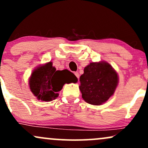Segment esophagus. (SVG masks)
<instances>
[{"instance_id":"1","label":"esophagus","mask_w":148,"mask_h":148,"mask_svg":"<svg viewBox=\"0 0 148 148\" xmlns=\"http://www.w3.org/2000/svg\"><path fill=\"white\" fill-rule=\"evenodd\" d=\"M74 74H75V76L77 77V79H79V74L78 72H74Z\"/></svg>"}]
</instances>
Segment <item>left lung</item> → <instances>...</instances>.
<instances>
[{
  "instance_id": "1",
  "label": "left lung",
  "mask_w": 148,
  "mask_h": 148,
  "mask_svg": "<svg viewBox=\"0 0 148 148\" xmlns=\"http://www.w3.org/2000/svg\"><path fill=\"white\" fill-rule=\"evenodd\" d=\"M79 88L86 102L100 105L106 102L114 93L118 77L115 71L105 62H91L80 76Z\"/></svg>"
}]
</instances>
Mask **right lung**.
Segmentation results:
<instances>
[{
  "label": "right lung",
  "instance_id": "right-lung-1",
  "mask_svg": "<svg viewBox=\"0 0 148 148\" xmlns=\"http://www.w3.org/2000/svg\"><path fill=\"white\" fill-rule=\"evenodd\" d=\"M77 78L67 69L60 71L53 67L51 62L37 67L32 73L30 89L40 100L50 101L58 96L64 84L76 82Z\"/></svg>",
  "mask_w": 148,
  "mask_h": 148
}]
</instances>
